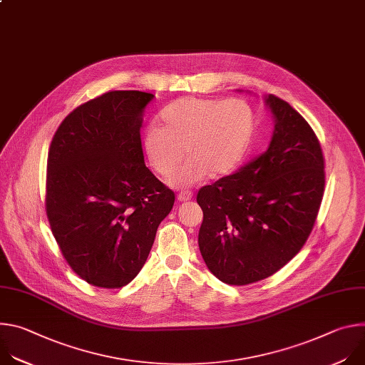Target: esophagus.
<instances>
[{
	"instance_id": "obj_1",
	"label": "esophagus",
	"mask_w": 365,
	"mask_h": 365,
	"mask_svg": "<svg viewBox=\"0 0 365 365\" xmlns=\"http://www.w3.org/2000/svg\"><path fill=\"white\" fill-rule=\"evenodd\" d=\"M192 196H193L192 192L185 190V192H180V193L178 195V200H179V202H187V200L192 199Z\"/></svg>"
}]
</instances>
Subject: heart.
<instances>
[{"mask_svg":"<svg viewBox=\"0 0 365 365\" xmlns=\"http://www.w3.org/2000/svg\"><path fill=\"white\" fill-rule=\"evenodd\" d=\"M255 128L252 108L244 99H211L186 96L162 111L160 124L144 133L143 150L151 170L170 176L173 187L185 189L207 176L232 173L244 160Z\"/></svg>","mask_w":365,"mask_h":365,"instance_id":"obj_1","label":"heart"}]
</instances>
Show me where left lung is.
Listing matches in <instances>:
<instances>
[{
	"mask_svg": "<svg viewBox=\"0 0 365 365\" xmlns=\"http://www.w3.org/2000/svg\"><path fill=\"white\" fill-rule=\"evenodd\" d=\"M266 103L276 121L269 148L196 196L200 254L232 286L267 279L290 262L315 225L325 189L315 131L286 101L267 95Z\"/></svg>",
	"mask_w": 365,
	"mask_h": 365,
	"instance_id": "obj_1",
	"label": "left lung"
}]
</instances>
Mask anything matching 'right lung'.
Returning a JSON list of instances; mask_svg holds the SVG:
<instances>
[{
  "instance_id": "obj_1",
  "label": "right lung",
  "mask_w": 365,
  "mask_h": 365,
  "mask_svg": "<svg viewBox=\"0 0 365 365\" xmlns=\"http://www.w3.org/2000/svg\"><path fill=\"white\" fill-rule=\"evenodd\" d=\"M154 98L110 91L75 108L47 155L46 214L72 270L120 289L143 269L175 193L144 165L140 128Z\"/></svg>"
}]
</instances>
